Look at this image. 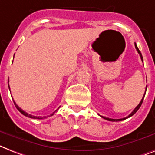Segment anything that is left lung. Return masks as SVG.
Returning <instances> with one entry per match:
<instances>
[{"label": "left lung", "instance_id": "left-lung-1", "mask_svg": "<svg viewBox=\"0 0 155 155\" xmlns=\"http://www.w3.org/2000/svg\"><path fill=\"white\" fill-rule=\"evenodd\" d=\"M135 48H136V50H137L138 53H139V55H140V58H141V60H142V61H143V56H142L141 52H140V51H139V48H138L137 45H136V43H135ZM147 88H146V90H147ZM145 94H146V93H144L143 97V99L141 100V101L139 102V104H138V105L136 106V108H135V109L133 110V112H131V114L129 115V116H127V117H125V118H122V119H111V118H108V117H104V116H101L102 118L104 119V120H108V121H112V122H114V121H116V122H117V121L124 120H126V119H127V118H129V117H131V116H132L133 115L135 114V112H137L138 110H139V108H140V107H141L142 103H143V98H144V97H145Z\"/></svg>", "mask_w": 155, "mask_h": 155}]
</instances>
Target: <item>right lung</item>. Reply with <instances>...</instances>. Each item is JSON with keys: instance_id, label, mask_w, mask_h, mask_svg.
Instances as JSON below:
<instances>
[{"instance_id": "add662e5", "label": "right lung", "mask_w": 155, "mask_h": 155, "mask_svg": "<svg viewBox=\"0 0 155 155\" xmlns=\"http://www.w3.org/2000/svg\"><path fill=\"white\" fill-rule=\"evenodd\" d=\"M8 88H9V85H8ZM9 89H10V88H9ZM14 104H15V106H16V108H17L18 110H19V111H20V112H21V113H22L23 115H24V116H28V117H29V118H32V119H38V120H40V119H43V118H46V116L45 117H40V116H32V115H30V114H28V113H27L26 112H24V110H22L21 109V108H20V107H19V106L17 105V104H16V102L14 101ZM58 111V109L56 110L55 112H57ZM54 112H53V113H52L51 115V116H53L54 115Z\"/></svg>"}]
</instances>
